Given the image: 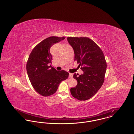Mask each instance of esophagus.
<instances>
[{"mask_svg":"<svg viewBox=\"0 0 134 134\" xmlns=\"http://www.w3.org/2000/svg\"><path fill=\"white\" fill-rule=\"evenodd\" d=\"M73 77V74L72 73H69V77L70 78H72Z\"/></svg>","mask_w":134,"mask_h":134,"instance_id":"esophagus-1","label":"esophagus"}]
</instances>
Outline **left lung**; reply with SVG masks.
<instances>
[{
    "instance_id": "left-lung-1",
    "label": "left lung",
    "mask_w": 134,
    "mask_h": 134,
    "mask_svg": "<svg viewBox=\"0 0 134 134\" xmlns=\"http://www.w3.org/2000/svg\"><path fill=\"white\" fill-rule=\"evenodd\" d=\"M67 40L73 49L74 60L83 71L78 76L73 75L77 85L70 92L78 100H86L94 96L103 83L107 67L105 59L100 48L90 38L68 37Z\"/></svg>"
}]
</instances>
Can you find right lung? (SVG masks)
Masks as SVG:
<instances>
[{
	"label": "right lung",
	"instance_id": "right-lung-1",
	"mask_svg": "<svg viewBox=\"0 0 134 134\" xmlns=\"http://www.w3.org/2000/svg\"><path fill=\"white\" fill-rule=\"evenodd\" d=\"M65 39V37H50L37 45L32 50L26 63V71L35 90L44 96L54 94L62 81L67 79L69 73L57 71L48 65L52 63L51 47Z\"/></svg>",
	"mask_w": 134,
	"mask_h": 134
}]
</instances>
